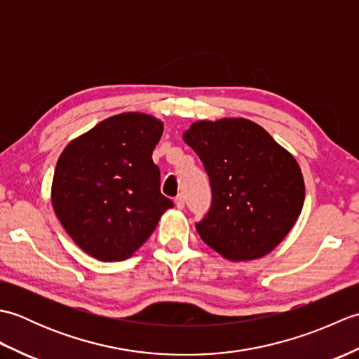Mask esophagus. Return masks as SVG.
<instances>
[{
	"label": "esophagus",
	"mask_w": 359,
	"mask_h": 359,
	"mask_svg": "<svg viewBox=\"0 0 359 359\" xmlns=\"http://www.w3.org/2000/svg\"><path fill=\"white\" fill-rule=\"evenodd\" d=\"M174 203H175V207H177V210H184L185 208V197L182 196V194H179L174 199Z\"/></svg>",
	"instance_id": "esophagus-1"
}]
</instances>
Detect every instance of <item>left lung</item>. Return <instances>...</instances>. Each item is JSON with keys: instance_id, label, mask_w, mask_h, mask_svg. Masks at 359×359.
I'll list each match as a JSON object with an SVG mask.
<instances>
[{"instance_id": "1", "label": "left lung", "mask_w": 359, "mask_h": 359, "mask_svg": "<svg viewBox=\"0 0 359 359\" xmlns=\"http://www.w3.org/2000/svg\"><path fill=\"white\" fill-rule=\"evenodd\" d=\"M184 140L205 166L212 201L196 224L202 241L230 261L276 248L301 215L306 185L296 158L247 118L201 120Z\"/></svg>"}]
</instances>
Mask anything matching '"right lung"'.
<instances>
[{
  "label": "right lung",
  "mask_w": 359,
  "mask_h": 359,
  "mask_svg": "<svg viewBox=\"0 0 359 359\" xmlns=\"http://www.w3.org/2000/svg\"><path fill=\"white\" fill-rule=\"evenodd\" d=\"M162 134L158 118L123 112L74 139L60 156L52 207L89 256L103 262L128 259L172 208L160 193V170L152 162Z\"/></svg>",
  "instance_id": "obj_1"
}]
</instances>
